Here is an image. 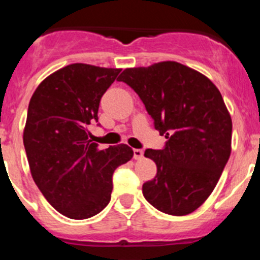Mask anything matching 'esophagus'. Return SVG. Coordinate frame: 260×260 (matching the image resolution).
Segmentation results:
<instances>
[{
    "instance_id": "obj_1",
    "label": "esophagus",
    "mask_w": 260,
    "mask_h": 260,
    "mask_svg": "<svg viewBox=\"0 0 260 260\" xmlns=\"http://www.w3.org/2000/svg\"><path fill=\"white\" fill-rule=\"evenodd\" d=\"M133 157H135L136 160H140L144 157V151H142L141 149H135L133 150Z\"/></svg>"
}]
</instances>
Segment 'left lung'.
<instances>
[{
    "instance_id": "left-lung-1",
    "label": "left lung",
    "mask_w": 260,
    "mask_h": 260,
    "mask_svg": "<svg viewBox=\"0 0 260 260\" xmlns=\"http://www.w3.org/2000/svg\"><path fill=\"white\" fill-rule=\"evenodd\" d=\"M118 81L135 89L168 138L163 150L147 149L156 176L145 182V199L160 212L186 215L209 198L231 155L232 119L208 77L177 61L127 68Z\"/></svg>"
}]
</instances>
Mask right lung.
Masks as SVG:
<instances>
[{
	"label": "right lung",
	"mask_w": 260,
	"mask_h": 260,
	"mask_svg": "<svg viewBox=\"0 0 260 260\" xmlns=\"http://www.w3.org/2000/svg\"><path fill=\"white\" fill-rule=\"evenodd\" d=\"M122 69L70 64L43 79L31 96L23 132L36 185L62 215L86 219L109 204L113 173L133 150H101L89 140L103 94Z\"/></svg>",
	"instance_id": "add662e5"
}]
</instances>
